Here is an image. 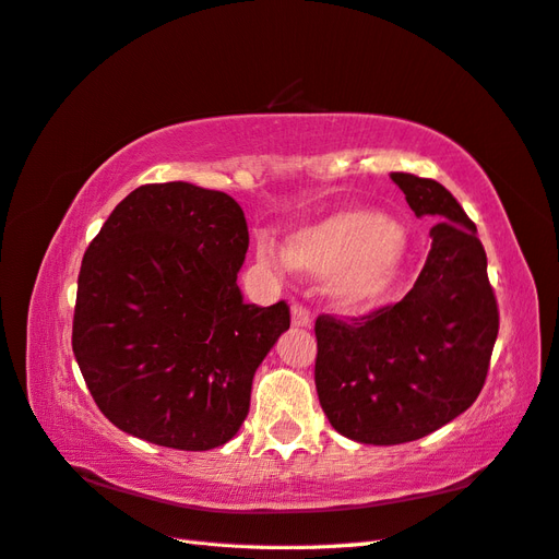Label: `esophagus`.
<instances>
[{
    "instance_id": "1",
    "label": "esophagus",
    "mask_w": 559,
    "mask_h": 559,
    "mask_svg": "<svg viewBox=\"0 0 559 559\" xmlns=\"http://www.w3.org/2000/svg\"><path fill=\"white\" fill-rule=\"evenodd\" d=\"M311 313H308V308L304 304H292V325L294 328H308L311 325Z\"/></svg>"
}]
</instances>
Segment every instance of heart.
Masks as SVG:
<instances>
[{"label": "heart", "mask_w": 559, "mask_h": 559, "mask_svg": "<svg viewBox=\"0 0 559 559\" xmlns=\"http://www.w3.org/2000/svg\"><path fill=\"white\" fill-rule=\"evenodd\" d=\"M406 255L400 227L368 210H346L296 231L287 243L294 270L332 277V296L346 308L373 304L390 287Z\"/></svg>", "instance_id": "obj_1"}]
</instances>
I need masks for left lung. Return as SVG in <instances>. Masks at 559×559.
<instances>
[{
  "label": "left lung",
  "mask_w": 559,
  "mask_h": 559,
  "mask_svg": "<svg viewBox=\"0 0 559 559\" xmlns=\"http://www.w3.org/2000/svg\"><path fill=\"white\" fill-rule=\"evenodd\" d=\"M390 179L430 229L424 270L402 301L358 318L316 320V390L342 436L402 444L450 424L476 402L500 330L486 248L456 198L436 179Z\"/></svg>",
  "instance_id": "8db88e82"
}]
</instances>
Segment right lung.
<instances>
[{"mask_svg": "<svg viewBox=\"0 0 559 559\" xmlns=\"http://www.w3.org/2000/svg\"><path fill=\"white\" fill-rule=\"evenodd\" d=\"M239 203L186 181L131 191L79 272L71 346L97 408L119 430L171 450L229 442L255 368L289 330V306L243 304Z\"/></svg>", "mask_w": 559, "mask_h": 559, "instance_id": "add662e5", "label": "right lung"}]
</instances>
